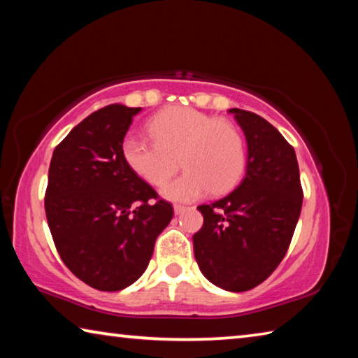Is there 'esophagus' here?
I'll list each match as a JSON object with an SVG mask.
<instances>
[{"label":"esophagus","mask_w":358,"mask_h":358,"mask_svg":"<svg viewBox=\"0 0 358 358\" xmlns=\"http://www.w3.org/2000/svg\"><path fill=\"white\" fill-rule=\"evenodd\" d=\"M186 210H187V207H185V205H175V207H173L175 215H181V213H183V211H186Z\"/></svg>","instance_id":"obj_1"}]
</instances>
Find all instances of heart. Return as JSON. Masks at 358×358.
Segmentation results:
<instances>
[{
	"label": "heart",
	"mask_w": 358,
	"mask_h": 358,
	"mask_svg": "<svg viewBox=\"0 0 358 358\" xmlns=\"http://www.w3.org/2000/svg\"><path fill=\"white\" fill-rule=\"evenodd\" d=\"M155 141L129 132L121 145L123 159L145 183L161 186L178 167L185 173L167 183L161 194L173 202H191L210 189L226 192L245 171V143L227 121H217L196 108L175 107L150 121Z\"/></svg>",
	"instance_id": "obj_1"
}]
</instances>
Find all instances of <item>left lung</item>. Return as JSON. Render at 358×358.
<instances>
[{"mask_svg":"<svg viewBox=\"0 0 358 358\" xmlns=\"http://www.w3.org/2000/svg\"><path fill=\"white\" fill-rule=\"evenodd\" d=\"M248 145L246 172L229 196L197 210L194 257L203 276L229 292L265 281L286 256L299 222L303 191L295 150L259 115L229 108Z\"/></svg>","mask_w":358,"mask_h":358,"instance_id":"left-lung-1","label":"left lung"}]
</instances>
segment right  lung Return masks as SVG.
Segmentation results:
<instances>
[{"mask_svg": "<svg viewBox=\"0 0 358 358\" xmlns=\"http://www.w3.org/2000/svg\"><path fill=\"white\" fill-rule=\"evenodd\" d=\"M141 107L93 112L53 151L45 215L64 265L78 280L115 292L147 270L172 205L126 166L124 136Z\"/></svg>", "mask_w": 358, "mask_h": 358, "instance_id": "right-lung-1", "label": "right lung"}]
</instances>
